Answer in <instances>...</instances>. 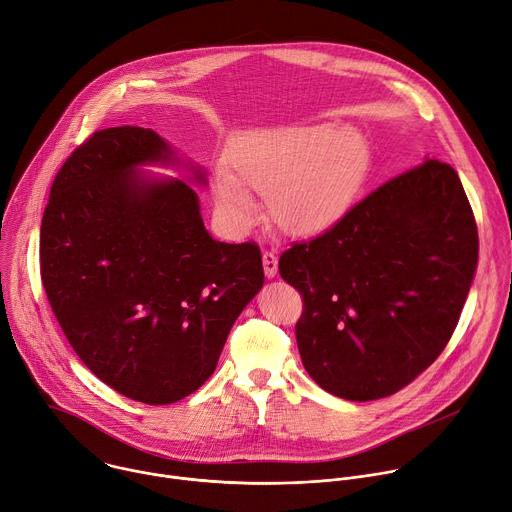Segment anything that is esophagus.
Masks as SVG:
<instances>
[{"instance_id":"obj_1","label":"esophagus","mask_w":512,"mask_h":512,"mask_svg":"<svg viewBox=\"0 0 512 512\" xmlns=\"http://www.w3.org/2000/svg\"><path fill=\"white\" fill-rule=\"evenodd\" d=\"M263 269H265V277L273 279L277 275V255L271 251L263 253Z\"/></svg>"}]
</instances>
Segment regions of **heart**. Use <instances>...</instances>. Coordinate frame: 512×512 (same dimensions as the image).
<instances>
[{
	"mask_svg": "<svg viewBox=\"0 0 512 512\" xmlns=\"http://www.w3.org/2000/svg\"><path fill=\"white\" fill-rule=\"evenodd\" d=\"M371 164L358 129L332 123L281 125L247 135L233 168L214 172L218 212L235 233L257 214L251 188L265 194L271 221L289 237L312 239L336 227L352 208Z\"/></svg>",
	"mask_w": 512,
	"mask_h": 512,
	"instance_id": "1",
	"label": "heart"
}]
</instances>
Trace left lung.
I'll return each instance as SVG.
<instances>
[{
    "label": "left lung",
    "instance_id": "1",
    "mask_svg": "<svg viewBox=\"0 0 512 512\" xmlns=\"http://www.w3.org/2000/svg\"><path fill=\"white\" fill-rule=\"evenodd\" d=\"M476 265L464 186L425 158L281 255V277L306 302L296 326L304 369L348 401L401 391L452 338Z\"/></svg>",
    "mask_w": 512,
    "mask_h": 512
}]
</instances>
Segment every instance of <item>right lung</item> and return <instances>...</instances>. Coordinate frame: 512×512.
I'll use <instances>...</instances> for the list:
<instances>
[{
    "label": "right lung",
    "mask_w": 512,
    "mask_h": 512,
    "mask_svg": "<svg viewBox=\"0 0 512 512\" xmlns=\"http://www.w3.org/2000/svg\"><path fill=\"white\" fill-rule=\"evenodd\" d=\"M188 181L206 186V172L154 129L109 127L64 162L40 229L42 283L70 346L148 405L180 401L214 373L265 279L257 245L210 237Z\"/></svg>",
    "instance_id": "obj_1"
}]
</instances>
